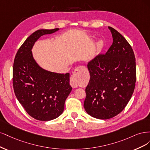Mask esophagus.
I'll list each match as a JSON object with an SVG mask.
<instances>
[{
    "label": "esophagus",
    "instance_id": "esophagus-1",
    "mask_svg": "<svg viewBox=\"0 0 150 150\" xmlns=\"http://www.w3.org/2000/svg\"><path fill=\"white\" fill-rule=\"evenodd\" d=\"M84 69V67L81 66V67H79L74 70L73 74L71 75V77H70V85L72 86L73 88H76L78 87V80L79 78V73L80 70H81V69Z\"/></svg>",
    "mask_w": 150,
    "mask_h": 150
}]
</instances>
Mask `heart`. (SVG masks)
Here are the masks:
<instances>
[{
  "mask_svg": "<svg viewBox=\"0 0 150 150\" xmlns=\"http://www.w3.org/2000/svg\"><path fill=\"white\" fill-rule=\"evenodd\" d=\"M103 47V42L102 41H99L98 42H97L96 45V50H100L101 49H102Z\"/></svg>",
  "mask_w": 150,
  "mask_h": 150,
  "instance_id": "1",
  "label": "heart"
}]
</instances>
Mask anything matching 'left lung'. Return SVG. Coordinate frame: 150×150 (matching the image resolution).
Listing matches in <instances>:
<instances>
[{
  "label": "left lung",
  "instance_id": "left-lung-1",
  "mask_svg": "<svg viewBox=\"0 0 150 150\" xmlns=\"http://www.w3.org/2000/svg\"><path fill=\"white\" fill-rule=\"evenodd\" d=\"M113 43L105 54H100L88 64L90 74L85 89V110L96 118H112L123 110L136 83L133 50L125 38L108 27Z\"/></svg>",
  "mask_w": 150,
  "mask_h": 150
}]
</instances>
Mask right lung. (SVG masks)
<instances>
[{"label": "right lung", "mask_w": 150, "mask_h": 150, "mask_svg": "<svg viewBox=\"0 0 150 150\" xmlns=\"http://www.w3.org/2000/svg\"><path fill=\"white\" fill-rule=\"evenodd\" d=\"M59 28L38 30L19 48L13 65V87L17 100L30 117L40 121L57 118L63 113L71 91L70 74H60L42 69L33 59L31 49L42 35Z\"/></svg>", "instance_id": "add662e5"}]
</instances>
